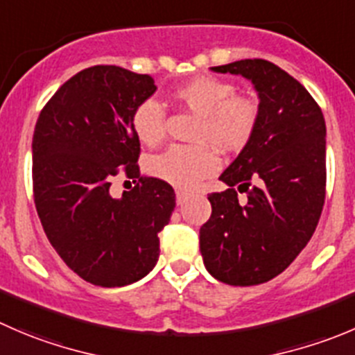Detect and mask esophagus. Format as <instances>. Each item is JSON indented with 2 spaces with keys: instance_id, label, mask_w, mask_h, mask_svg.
I'll use <instances>...</instances> for the list:
<instances>
[{
  "instance_id": "obj_1",
  "label": "esophagus",
  "mask_w": 355,
  "mask_h": 355,
  "mask_svg": "<svg viewBox=\"0 0 355 355\" xmlns=\"http://www.w3.org/2000/svg\"><path fill=\"white\" fill-rule=\"evenodd\" d=\"M175 196H177V205L178 206H182L189 199V194H187V192H184V191H177V192H175Z\"/></svg>"
}]
</instances>
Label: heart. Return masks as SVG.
I'll return each instance as SVG.
<instances>
[{"mask_svg":"<svg viewBox=\"0 0 355 355\" xmlns=\"http://www.w3.org/2000/svg\"><path fill=\"white\" fill-rule=\"evenodd\" d=\"M173 97L199 116L194 139L209 142L223 153L239 150L250 142L258 123V104L246 95L234 94V86L225 79L196 76L178 85ZM132 126L137 139L154 147L164 139V111L154 101L135 109ZM218 168V159L208 144L173 146L166 153L149 161L154 178L177 189L196 187L201 178L209 177Z\"/></svg>","mask_w":355,"mask_h":355,"instance_id":"heart-1","label":"heart"}]
</instances>
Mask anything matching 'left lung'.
Listing matches in <instances>:
<instances>
[{
	"label": "left lung",
	"mask_w": 355,
	"mask_h": 355,
	"mask_svg": "<svg viewBox=\"0 0 355 355\" xmlns=\"http://www.w3.org/2000/svg\"><path fill=\"white\" fill-rule=\"evenodd\" d=\"M211 71L250 79L258 95V123L220 175L229 189L208 196L211 216L199 230V250L215 279L253 286L283 272L318 227L326 125L311 94L272 62L246 58ZM237 191L247 194L244 203Z\"/></svg>",
	"instance_id": "obj_1"
}]
</instances>
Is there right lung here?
<instances>
[{"instance_id":"add662e5","label":"right lung","mask_w":355,"mask_h":355,"mask_svg":"<svg viewBox=\"0 0 355 355\" xmlns=\"http://www.w3.org/2000/svg\"><path fill=\"white\" fill-rule=\"evenodd\" d=\"M154 79L116 65H94L55 92L33 137L34 202L51 246L95 286L146 277L159 257L157 234L175 208L173 187L140 178L132 116L156 92ZM139 184L121 200L108 189L117 168ZM136 181V180H135Z\"/></svg>"}]
</instances>
